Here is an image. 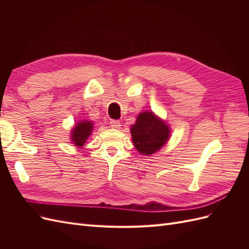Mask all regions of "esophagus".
Segmentation results:
<instances>
[{"mask_svg": "<svg viewBox=\"0 0 249 249\" xmlns=\"http://www.w3.org/2000/svg\"><path fill=\"white\" fill-rule=\"evenodd\" d=\"M110 124H111V127H113V129H116V130L120 129V126H122V124H120V122H119V120H115V119L111 120V122H110Z\"/></svg>", "mask_w": 249, "mask_h": 249, "instance_id": "34e87169", "label": "esophagus"}]
</instances>
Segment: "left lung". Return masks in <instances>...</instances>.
Returning a JSON list of instances; mask_svg holds the SVG:
<instances>
[{
  "label": "left lung",
  "instance_id": "8db88e82",
  "mask_svg": "<svg viewBox=\"0 0 249 249\" xmlns=\"http://www.w3.org/2000/svg\"><path fill=\"white\" fill-rule=\"evenodd\" d=\"M130 130L135 148L143 156L159 152L166 144L171 134L169 124L153 111L140 112Z\"/></svg>",
  "mask_w": 249,
  "mask_h": 249
}]
</instances>
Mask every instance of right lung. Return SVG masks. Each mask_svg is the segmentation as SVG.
Returning a JSON list of instances; mask_svg holds the SVG:
<instances>
[{"label": "right lung", "instance_id": "right-lung-1", "mask_svg": "<svg viewBox=\"0 0 249 249\" xmlns=\"http://www.w3.org/2000/svg\"><path fill=\"white\" fill-rule=\"evenodd\" d=\"M94 124L91 120H80L71 131V141L74 146L83 147L93 131Z\"/></svg>", "mask_w": 249, "mask_h": 249}]
</instances>
